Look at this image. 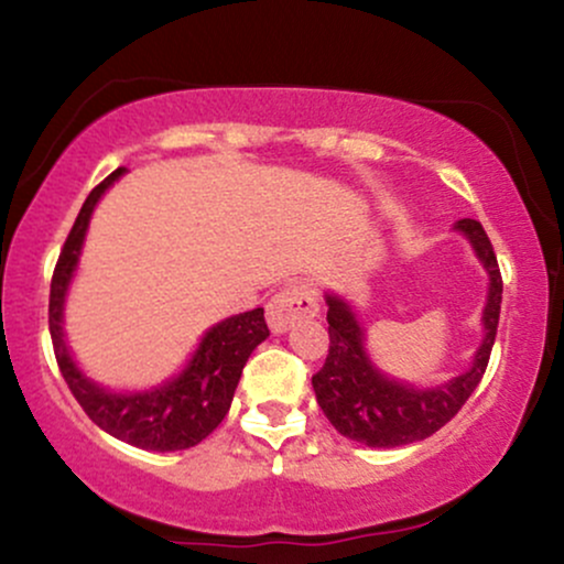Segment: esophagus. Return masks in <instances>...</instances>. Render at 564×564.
Returning a JSON list of instances; mask_svg holds the SVG:
<instances>
[{
	"label": "esophagus",
	"mask_w": 564,
	"mask_h": 564,
	"mask_svg": "<svg viewBox=\"0 0 564 564\" xmlns=\"http://www.w3.org/2000/svg\"><path fill=\"white\" fill-rule=\"evenodd\" d=\"M319 312V303L312 295V290L301 282L284 284L280 293L271 295L269 306H265V322H269L271 333H288L295 322L308 319Z\"/></svg>",
	"instance_id": "obj_1"
}]
</instances>
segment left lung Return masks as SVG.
I'll return each mask as SVG.
<instances>
[{
  "mask_svg": "<svg viewBox=\"0 0 564 564\" xmlns=\"http://www.w3.org/2000/svg\"><path fill=\"white\" fill-rule=\"evenodd\" d=\"M453 231H458L471 245L474 256L482 263L487 299L479 319L482 340L474 351L471 365L451 381L415 386L389 376L372 362L365 346V327L351 303L338 293H325L330 354L312 378V386L327 421L354 442H362L367 447H402L426 440L464 408L471 391L482 381L487 359L496 344L503 282L482 224L474 218H460Z\"/></svg>",
  "mask_w": 564,
  "mask_h": 564,
  "instance_id": "1",
  "label": "left lung"
}]
</instances>
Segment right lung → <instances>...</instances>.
Instances as JSON below:
<instances>
[{"mask_svg": "<svg viewBox=\"0 0 564 564\" xmlns=\"http://www.w3.org/2000/svg\"><path fill=\"white\" fill-rule=\"evenodd\" d=\"M122 175L124 167L113 170L109 178L93 188L61 250L53 284H50V335H53L55 359L82 410L106 434L141 451H186V447L199 445L226 419L234 391L242 378V367L252 349L269 338V327H265L263 308L215 322L199 338L197 349L186 359L183 370L149 389L117 391L93 381L82 370L66 344L63 312H66L68 288L77 276L95 207Z\"/></svg>", "mask_w": 564, "mask_h": 564, "instance_id": "right-lung-1", "label": "right lung"}]
</instances>
